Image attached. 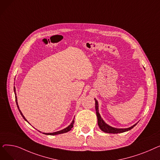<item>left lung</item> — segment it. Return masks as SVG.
I'll use <instances>...</instances> for the list:
<instances>
[{"instance_id": "left-lung-1", "label": "left lung", "mask_w": 160, "mask_h": 160, "mask_svg": "<svg viewBox=\"0 0 160 160\" xmlns=\"http://www.w3.org/2000/svg\"><path fill=\"white\" fill-rule=\"evenodd\" d=\"M95 109H96V113L97 116V119H98V125L99 128H100L102 131L106 132V133H122L124 132H127L128 130H130L132 128H133L136 125L134 124L132 127L128 128H113L110 126L108 125L105 122L103 121V119L101 118L100 117V115L98 112V101L95 98Z\"/></svg>"}]
</instances>
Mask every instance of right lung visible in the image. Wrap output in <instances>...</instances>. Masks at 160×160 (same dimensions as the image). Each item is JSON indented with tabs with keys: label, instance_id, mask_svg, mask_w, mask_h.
Wrapping results in <instances>:
<instances>
[{
	"label": "right lung",
	"instance_id": "add662e5",
	"mask_svg": "<svg viewBox=\"0 0 160 160\" xmlns=\"http://www.w3.org/2000/svg\"><path fill=\"white\" fill-rule=\"evenodd\" d=\"M14 92H15V101H16L17 106H18V110H19V112L21 113V115H22V117H23V119H24L25 121H27V120L26 119H25V117H24V115H22V113H21V110H19V106H18V100H17L16 93H15V87H14ZM27 122H28V121H27ZM74 122V121L73 120V121H72V122L71 123V124L69 126V127H67L66 128H65V129H63V130H60V131L56 132H53V133H44V134H46V135H51V136H54V135H58V134H60V133H66V132H69V131H70V130H71V128L73 127Z\"/></svg>",
	"mask_w": 160,
	"mask_h": 160
}]
</instances>
